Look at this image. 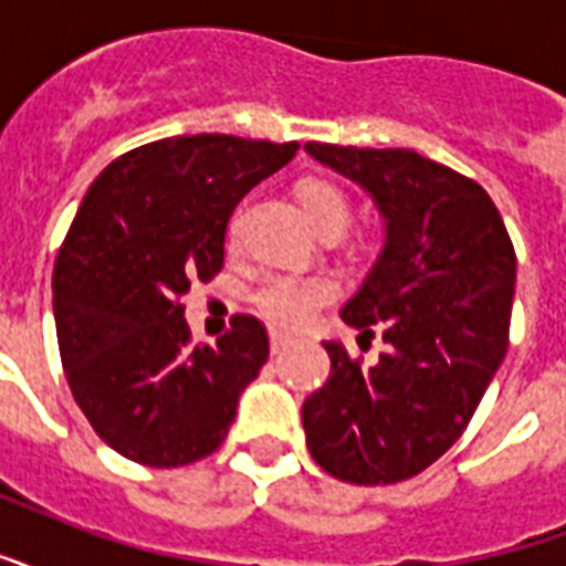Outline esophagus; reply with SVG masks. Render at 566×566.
<instances>
[{"instance_id": "34e87169", "label": "esophagus", "mask_w": 566, "mask_h": 566, "mask_svg": "<svg viewBox=\"0 0 566 566\" xmlns=\"http://www.w3.org/2000/svg\"><path fill=\"white\" fill-rule=\"evenodd\" d=\"M287 344H291V335H284V332L279 329H270V350L282 353Z\"/></svg>"}]
</instances>
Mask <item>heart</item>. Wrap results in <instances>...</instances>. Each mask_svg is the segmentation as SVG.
Wrapping results in <instances>:
<instances>
[{"label":"heart","mask_w":566,"mask_h":566,"mask_svg":"<svg viewBox=\"0 0 566 566\" xmlns=\"http://www.w3.org/2000/svg\"><path fill=\"white\" fill-rule=\"evenodd\" d=\"M300 205L317 234H344L350 226V198L326 180H305ZM335 300V282L326 275H270L252 293L254 308L279 329H302L326 302Z\"/></svg>","instance_id":"heart-1"}]
</instances>
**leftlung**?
I'll return each mask as SVG.
<instances>
[{
	"instance_id": "left-lung-1",
	"label": "left lung",
	"mask_w": 566,
	"mask_h": 566,
	"mask_svg": "<svg viewBox=\"0 0 566 566\" xmlns=\"http://www.w3.org/2000/svg\"><path fill=\"white\" fill-rule=\"evenodd\" d=\"M305 150L359 184L386 222L377 264L340 321L386 340L377 365L323 340L332 374L302 403L314 463L350 484H398L437 463L507 350L516 254L474 180L403 148Z\"/></svg>"
}]
</instances>
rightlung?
Masks as SVG:
<instances>
[{"instance_id":"right-lung-1","label":"right lung","mask_w":566,"mask_h":566,"mask_svg":"<svg viewBox=\"0 0 566 566\" xmlns=\"http://www.w3.org/2000/svg\"><path fill=\"white\" fill-rule=\"evenodd\" d=\"M296 148L219 133L150 142L82 198L55 258L59 353L97 437L133 463L213 454L264 368V323L234 314L231 332L192 347L180 296L222 270L234 207Z\"/></svg>"}]
</instances>
